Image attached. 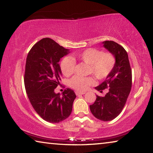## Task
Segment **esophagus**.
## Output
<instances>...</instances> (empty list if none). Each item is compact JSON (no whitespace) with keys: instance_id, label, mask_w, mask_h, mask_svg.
<instances>
[{"instance_id":"obj_1","label":"esophagus","mask_w":153,"mask_h":153,"mask_svg":"<svg viewBox=\"0 0 153 153\" xmlns=\"http://www.w3.org/2000/svg\"><path fill=\"white\" fill-rule=\"evenodd\" d=\"M85 94L84 92H77V91L76 92V94L77 96L82 95V94Z\"/></svg>"}]
</instances>
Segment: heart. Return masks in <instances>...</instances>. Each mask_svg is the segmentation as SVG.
Masks as SVG:
<instances>
[{"label":"heart","mask_w":153,"mask_h":153,"mask_svg":"<svg viewBox=\"0 0 153 153\" xmlns=\"http://www.w3.org/2000/svg\"><path fill=\"white\" fill-rule=\"evenodd\" d=\"M74 59L81 61L90 65L89 72L98 79H104L109 76L116 63L115 55L110 52L103 53L97 48H90L75 54ZM75 61L69 56H65L60 63V69L64 76H70L75 70ZM93 77L75 76L69 81V85L78 91H85L94 84Z\"/></svg>","instance_id":"obj_1"}]
</instances>
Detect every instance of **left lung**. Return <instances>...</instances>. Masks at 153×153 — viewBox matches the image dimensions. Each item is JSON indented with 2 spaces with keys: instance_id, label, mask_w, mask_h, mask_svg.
I'll return each instance as SVG.
<instances>
[{
  "instance_id": "left-lung-1",
  "label": "left lung",
  "mask_w": 153,
  "mask_h": 153,
  "mask_svg": "<svg viewBox=\"0 0 153 153\" xmlns=\"http://www.w3.org/2000/svg\"><path fill=\"white\" fill-rule=\"evenodd\" d=\"M103 46L115 56L113 70L106 79L95 88L100 92L108 88L104 97L97 96L94 104L90 105L92 115L103 121H111L122 111L131 88V69L126 51L114 41H105Z\"/></svg>"
}]
</instances>
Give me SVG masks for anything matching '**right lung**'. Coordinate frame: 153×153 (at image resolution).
<instances>
[{
    "label": "right lung",
    "instance_id": "add662e5",
    "mask_svg": "<svg viewBox=\"0 0 153 153\" xmlns=\"http://www.w3.org/2000/svg\"><path fill=\"white\" fill-rule=\"evenodd\" d=\"M69 51L45 38L36 42L27 56L24 84L27 97L36 112L50 123L66 120L76 98L70 88L65 90L62 96L55 92L62 76L59 62Z\"/></svg>",
    "mask_w": 153,
    "mask_h": 153
}]
</instances>
